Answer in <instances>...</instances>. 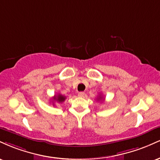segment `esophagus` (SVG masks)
Listing matches in <instances>:
<instances>
[{"label": "esophagus", "mask_w": 160, "mask_h": 160, "mask_svg": "<svg viewBox=\"0 0 160 160\" xmlns=\"http://www.w3.org/2000/svg\"><path fill=\"white\" fill-rule=\"evenodd\" d=\"M84 95H85V93H84L83 92H80L78 93V96L79 97H83Z\"/></svg>", "instance_id": "1"}]
</instances>
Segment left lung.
<instances>
[{
	"label": "left lung",
	"instance_id": "8db88e82",
	"mask_svg": "<svg viewBox=\"0 0 160 160\" xmlns=\"http://www.w3.org/2000/svg\"><path fill=\"white\" fill-rule=\"evenodd\" d=\"M98 101H101V100H104V97L102 96V95H99V96H98Z\"/></svg>",
	"mask_w": 160,
	"mask_h": 160
}]
</instances>
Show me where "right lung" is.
<instances>
[{
  "label": "right lung",
  "mask_w": 160,
  "mask_h": 160,
  "mask_svg": "<svg viewBox=\"0 0 160 160\" xmlns=\"http://www.w3.org/2000/svg\"><path fill=\"white\" fill-rule=\"evenodd\" d=\"M66 97L64 96V95H62L61 94H58L56 95H55L54 98H52V102H58V103H62V102H64V101L65 100Z\"/></svg>",
  "instance_id": "right-lung-1"
}]
</instances>
